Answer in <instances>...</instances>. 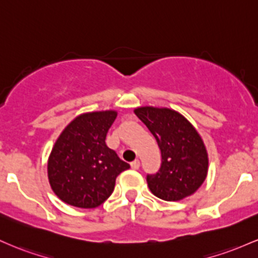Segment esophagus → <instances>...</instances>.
Returning <instances> with one entry per match:
<instances>
[{"label": "esophagus", "mask_w": 258, "mask_h": 258, "mask_svg": "<svg viewBox=\"0 0 258 258\" xmlns=\"http://www.w3.org/2000/svg\"><path fill=\"white\" fill-rule=\"evenodd\" d=\"M130 166H132L133 169H139V167H140V161L139 160L133 161L132 163H130Z\"/></svg>", "instance_id": "obj_1"}]
</instances>
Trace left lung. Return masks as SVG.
Instances as JSON below:
<instances>
[{
  "label": "left lung",
  "mask_w": 258,
  "mask_h": 258,
  "mask_svg": "<svg viewBox=\"0 0 258 258\" xmlns=\"http://www.w3.org/2000/svg\"><path fill=\"white\" fill-rule=\"evenodd\" d=\"M157 140L162 164L147 175L149 189L164 201H179L198 191L208 173V153L198 130L183 114L166 107L134 109Z\"/></svg>",
  "instance_id": "obj_1"
}]
</instances>
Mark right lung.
I'll return each mask as SVG.
<instances>
[{"instance_id":"add662e5","label":"right lung","mask_w":258,"mask_h":258,"mask_svg":"<svg viewBox=\"0 0 258 258\" xmlns=\"http://www.w3.org/2000/svg\"><path fill=\"white\" fill-rule=\"evenodd\" d=\"M117 111L88 112L63 129L47 161V176L57 198L71 206L95 208L113 192L115 178L130 167L105 140Z\"/></svg>"}]
</instances>
